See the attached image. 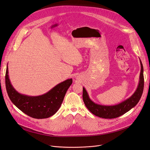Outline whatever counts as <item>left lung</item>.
Masks as SVG:
<instances>
[{
  "mask_svg": "<svg viewBox=\"0 0 150 150\" xmlns=\"http://www.w3.org/2000/svg\"><path fill=\"white\" fill-rule=\"evenodd\" d=\"M141 64V72L139 74V84L137 90L131 96L124 101L113 106H106L98 104L93 102L89 98L88 92L83 87V99L86 106L88 110L95 116L105 119L116 118L126 112L129 111L131 109L134 108L142 96L144 88V76H143V67L142 61Z\"/></svg>",
  "mask_w": 150,
  "mask_h": 150,
  "instance_id": "left-lung-1",
  "label": "left lung"
}]
</instances>
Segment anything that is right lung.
<instances>
[{
    "mask_svg": "<svg viewBox=\"0 0 150 150\" xmlns=\"http://www.w3.org/2000/svg\"><path fill=\"white\" fill-rule=\"evenodd\" d=\"M8 67L6 73V87L11 101L25 114L33 118H47L60 108L72 79L57 84L47 93L38 96H30L18 93L13 88L8 77Z\"/></svg>",
    "mask_w": 150,
    "mask_h": 150,
    "instance_id": "right-lung-1",
    "label": "right lung"
}]
</instances>
